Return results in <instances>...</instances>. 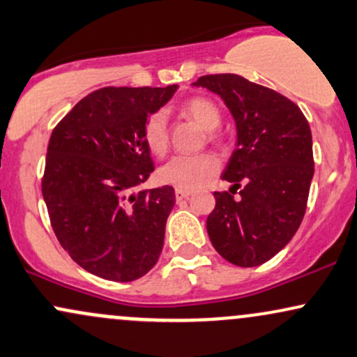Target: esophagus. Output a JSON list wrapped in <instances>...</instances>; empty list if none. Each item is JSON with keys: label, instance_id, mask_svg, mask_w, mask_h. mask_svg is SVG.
I'll use <instances>...</instances> for the list:
<instances>
[{"label": "esophagus", "instance_id": "1", "mask_svg": "<svg viewBox=\"0 0 357 357\" xmlns=\"http://www.w3.org/2000/svg\"><path fill=\"white\" fill-rule=\"evenodd\" d=\"M190 194H192L190 190H183V188H177V190H175V199L183 200V199H187V197H190Z\"/></svg>", "mask_w": 357, "mask_h": 357}]
</instances>
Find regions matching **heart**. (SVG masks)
<instances>
[{"instance_id": "b5f03b06", "label": "heart", "mask_w": 357, "mask_h": 357, "mask_svg": "<svg viewBox=\"0 0 357 357\" xmlns=\"http://www.w3.org/2000/svg\"><path fill=\"white\" fill-rule=\"evenodd\" d=\"M192 119L199 121L205 130L213 132L220 125L222 113L212 100L195 96L183 105ZM144 140L150 152L162 155L169 145V119L165 110H157L149 116L144 127ZM219 170V158L211 152L194 155H174L158 169V178L167 185L192 190L207 182Z\"/></svg>"}]
</instances>
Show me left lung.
<instances>
[{
    "label": "left lung",
    "instance_id": "1",
    "mask_svg": "<svg viewBox=\"0 0 357 357\" xmlns=\"http://www.w3.org/2000/svg\"><path fill=\"white\" fill-rule=\"evenodd\" d=\"M194 85L220 95L237 127V149L222 174L234 185L213 192L208 237L234 266H261L303 222L314 175L311 128L292 100L238 75H205Z\"/></svg>",
    "mask_w": 357,
    "mask_h": 357
}]
</instances>
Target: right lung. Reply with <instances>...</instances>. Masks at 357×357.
I'll return each mask as SVG.
<instances>
[{
  "label": "right lung",
  "instance_id": "obj_1",
  "mask_svg": "<svg viewBox=\"0 0 357 357\" xmlns=\"http://www.w3.org/2000/svg\"><path fill=\"white\" fill-rule=\"evenodd\" d=\"M175 90L100 88L53 128L41 192L58 242L90 274L130 282L160 257L174 188L132 190L155 169L145 121Z\"/></svg>",
  "mask_w": 357,
  "mask_h": 357
}]
</instances>
